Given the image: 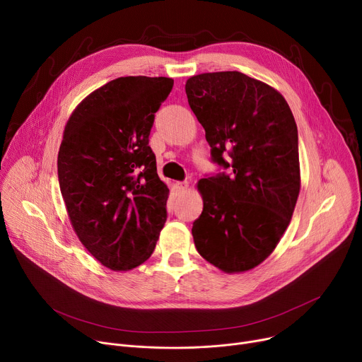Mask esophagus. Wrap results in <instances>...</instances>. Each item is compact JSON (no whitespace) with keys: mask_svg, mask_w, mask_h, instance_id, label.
Here are the masks:
<instances>
[{"mask_svg":"<svg viewBox=\"0 0 362 362\" xmlns=\"http://www.w3.org/2000/svg\"><path fill=\"white\" fill-rule=\"evenodd\" d=\"M187 187H189L187 182H177L176 183V189H177L179 194H185L187 191Z\"/></svg>","mask_w":362,"mask_h":362,"instance_id":"34e87169","label":"esophagus"}]
</instances>
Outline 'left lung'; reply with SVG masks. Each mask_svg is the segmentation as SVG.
I'll return each instance as SVG.
<instances>
[{"label":"left lung","mask_w":362,"mask_h":362,"mask_svg":"<svg viewBox=\"0 0 362 362\" xmlns=\"http://www.w3.org/2000/svg\"><path fill=\"white\" fill-rule=\"evenodd\" d=\"M185 89L213 160L230 168L197 185L204 210L192 226L195 248L224 273L252 270L274 251L298 201L293 114L279 90L240 71L197 74Z\"/></svg>","instance_id":"left-lung-1"}]
</instances>
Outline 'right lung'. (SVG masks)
Listing matches in <instances>:
<instances>
[{
  "instance_id": "add662e5",
  "label": "right lung",
  "mask_w": 362,
  "mask_h": 362,
  "mask_svg": "<svg viewBox=\"0 0 362 362\" xmlns=\"http://www.w3.org/2000/svg\"><path fill=\"white\" fill-rule=\"evenodd\" d=\"M170 78L114 79L74 108L57 158L73 230L90 255L129 272L154 252L167 218L168 187L149 142Z\"/></svg>"
}]
</instances>
